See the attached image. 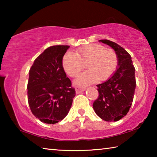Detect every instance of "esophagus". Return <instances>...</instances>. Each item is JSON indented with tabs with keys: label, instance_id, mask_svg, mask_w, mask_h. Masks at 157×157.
Listing matches in <instances>:
<instances>
[{
	"label": "esophagus",
	"instance_id": "esophagus-1",
	"mask_svg": "<svg viewBox=\"0 0 157 157\" xmlns=\"http://www.w3.org/2000/svg\"><path fill=\"white\" fill-rule=\"evenodd\" d=\"M85 89H86V88H84V87H82V86H76L75 87V91L77 94H79V93L84 91Z\"/></svg>",
	"mask_w": 157,
	"mask_h": 157
}]
</instances>
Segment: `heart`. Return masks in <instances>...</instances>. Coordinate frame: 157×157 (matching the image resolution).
Here are the masks:
<instances>
[{
	"instance_id": "1",
	"label": "heart",
	"mask_w": 157,
	"mask_h": 157,
	"mask_svg": "<svg viewBox=\"0 0 157 157\" xmlns=\"http://www.w3.org/2000/svg\"><path fill=\"white\" fill-rule=\"evenodd\" d=\"M84 63L89 70L80 74L75 80L76 84L81 86L94 83L98 79L107 80L116 71L118 59L113 50L98 44L82 47L76 53L67 52L62 59L63 70L72 78L83 70Z\"/></svg>"
}]
</instances>
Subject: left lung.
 <instances>
[{"instance_id": "left-lung-1", "label": "left lung", "mask_w": 157, "mask_h": 157, "mask_svg": "<svg viewBox=\"0 0 157 157\" xmlns=\"http://www.w3.org/2000/svg\"><path fill=\"white\" fill-rule=\"evenodd\" d=\"M100 41L115 50L118 63L113 75L104 83L97 85L99 96L93 107L102 120L115 122L125 116L132 106L136 85L135 68L131 55L123 48L107 39Z\"/></svg>"}]
</instances>
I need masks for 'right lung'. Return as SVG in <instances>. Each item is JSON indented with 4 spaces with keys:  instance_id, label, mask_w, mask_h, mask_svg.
Masks as SVG:
<instances>
[{
    "instance_id": "obj_1",
    "label": "right lung",
    "mask_w": 157,
    "mask_h": 157,
    "mask_svg": "<svg viewBox=\"0 0 157 157\" xmlns=\"http://www.w3.org/2000/svg\"><path fill=\"white\" fill-rule=\"evenodd\" d=\"M69 46H52L36 58L29 71L28 100L33 115L47 124H55L67 116L75 96L62 66Z\"/></svg>"
}]
</instances>
